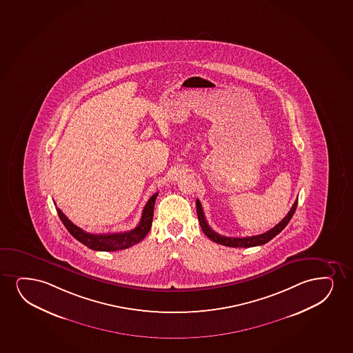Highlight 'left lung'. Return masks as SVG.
<instances>
[{
    "label": "left lung",
    "mask_w": 353,
    "mask_h": 353,
    "mask_svg": "<svg viewBox=\"0 0 353 353\" xmlns=\"http://www.w3.org/2000/svg\"><path fill=\"white\" fill-rule=\"evenodd\" d=\"M297 201H299V199H296L290 211L288 212L285 217L281 219V222H279L276 227H273L272 229H270L268 232H263V234L255 235V236L228 237L222 236V235H219L217 232H214V230L211 229L210 225L206 222L201 201H198V199H196V214H198V219H199V223H201V230H203L206 236L209 237L212 241L216 242V243H219V245H228V247L250 248V247H255V245H265L266 242L272 240L273 237L278 235V234L288 225V223L290 222L291 217L294 216L296 208H297Z\"/></svg>",
    "instance_id": "8db88e82"
}]
</instances>
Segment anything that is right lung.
Wrapping results in <instances>:
<instances>
[{
  "mask_svg": "<svg viewBox=\"0 0 353 353\" xmlns=\"http://www.w3.org/2000/svg\"><path fill=\"white\" fill-rule=\"evenodd\" d=\"M159 193L152 194L147 204L143 209L142 217L139 219V223L137 227L125 232H114V234H90L82 230L81 228L77 227L72 223L70 219H68L67 216L56 208L59 217L67 228L68 232L75 237L77 241L87 245L88 248L93 250H101V252H111V250H126L131 245H136L142 241L144 237L147 236L148 232L150 230L152 223V216H154V205ZM56 205V203H54Z\"/></svg>",
  "mask_w": 353,
  "mask_h": 353,
  "instance_id": "obj_1",
  "label": "right lung"
}]
</instances>
